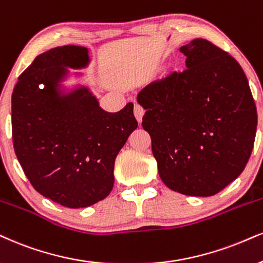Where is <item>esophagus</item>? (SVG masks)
<instances>
[{"mask_svg": "<svg viewBox=\"0 0 263 263\" xmlns=\"http://www.w3.org/2000/svg\"><path fill=\"white\" fill-rule=\"evenodd\" d=\"M144 113H145V109L142 108L140 105H135L134 106V116H135V118H137V121L139 123H141L142 116H144Z\"/></svg>", "mask_w": 263, "mask_h": 263, "instance_id": "34e87169", "label": "esophagus"}]
</instances>
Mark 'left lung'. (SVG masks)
<instances>
[{
    "label": "left lung",
    "instance_id": "1",
    "mask_svg": "<svg viewBox=\"0 0 263 263\" xmlns=\"http://www.w3.org/2000/svg\"><path fill=\"white\" fill-rule=\"evenodd\" d=\"M180 52L183 72H171L138 93L146 109L158 174L171 190L212 196L240 176L250 158L257 112L248 78L231 54L205 39Z\"/></svg>",
    "mask_w": 263,
    "mask_h": 263
}]
</instances>
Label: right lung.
Masks as SVG:
<instances>
[{"label": "right lung", "mask_w": 263, "mask_h": 263, "mask_svg": "<svg viewBox=\"0 0 263 263\" xmlns=\"http://www.w3.org/2000/svg\"><path fill=\"white\" fill-rule=\"evenodd\" d=\"M89 62L86 47L51 48L19 76L12 93L13 146L25 176L42 196L69 209L108 196L117 155L138 126L132 102L109 113L87 86L64 91L68 68Z\"/></svg>", "instance_id": "1"}]
</instances>
